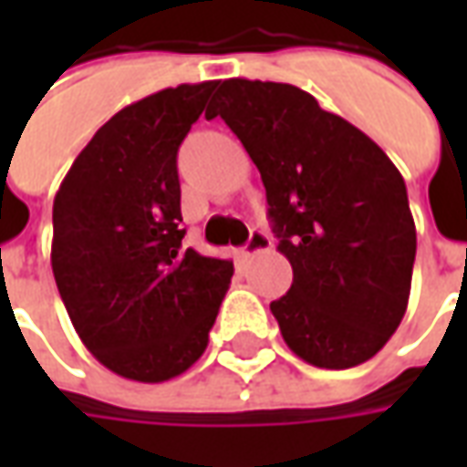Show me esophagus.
<instances>
[{
  "instance_id": "34e87169",
  "label": "esophagus",
  "mask_w": 467,
  "mask_h": 467,
  "mask_svg": "<svg viewBox=\"0 0 467 467\" xmlns=\"http://www.w3.org/2000/svg\"><path fill=\"white\" fill-rule=\"evenodd\" d=\"M270 247H273L270 237H267L263 230H253V233H250V237H247V243H244L243 254L244 257H253V254L265 253V250H270Z\"/></svg>"
}]
</instances>
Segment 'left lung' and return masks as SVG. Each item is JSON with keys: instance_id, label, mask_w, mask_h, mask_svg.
Wrapping results in <instances>:
<instances>
[{"instance_id": "obj_1", "label": "left lung", "mask_w": 467, "mask_h": 467, "mask_svg": "<svg viewBox=\"0 0 467 467\" xmlns=\"http://www.w3.org/2000/svg\"><path fill=\"white\" fill-rule=\"evenodd\" d=\"M213 117L257 164L293 265L290 290L270 303L287 348L325 370L370 360L410 297L415 223L398 167L300 87L224 79Z\"/></svg>"}]
</instances>
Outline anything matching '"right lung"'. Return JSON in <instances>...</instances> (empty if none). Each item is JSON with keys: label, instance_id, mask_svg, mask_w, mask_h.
I'll return each mask as SVG.
<instances>
[{"label": "right lung", "instance_id": "obj_1", "mask_svg": "<svg viewBox=\"0 0 467 467\" xmlns=\"http://www.w3.org/2000/svg\"><path fill=\"white\" fill-rule=\"evenodd\" d=\"M217 82L167 87L89 140L52 207V273L79 340L127 380L182 375L207 348L233 263L182 247L177 150Z\"/></svg>", "mask_w": 467, "mask_h": 467}]
</instances>
